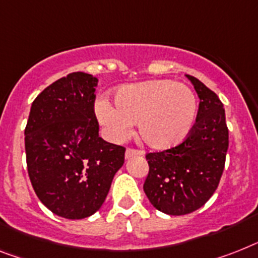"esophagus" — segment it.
Wrapping results in <instances>:
<instances>
[{"mask_svg": "<svg viewBox=\"0 0 258 258\" xmlns=\"http://www.w3.org/2000/svg\"><path fill=\"white\" fill-rule=\"evenodd\" d=\"M141 154H144L142 150H138V149H133V148H127L126 152H125V157H126V158H132V157H134V155H141Z\"/></svg>", "mask_w": 258, "mask_h": 258, "instance_id": "1", "label": "esophagus"}]
</instances>
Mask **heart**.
<instances>
[{
  "label": "heart",
  "mask_w": 258,
  "mask_h": 258,
  "mask_svg": "<svg viewBox=\"0 0 258 258\" xmlns=\"http://www.w3.org/2000/svg\"><path fill=\"white\" fill-rule=\"evenodd\" d=\"M116 105L97 100L99 122L114 141L124 140L138 121L140 136L149 146L167 149L180 144L197 122L198 100L191 88L174 80H150L117 89Z\"/></svg>",
  "instance_id": "1"
}]
</instances>
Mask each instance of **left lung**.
I'll use <instances>...</instances> for the list:
<instances>
[{
  "mask_svg": "<svg viewBox=\"0 0 258 258\" xmlns=\"http://www.w3.org/2000/svg\"><path fill=\"white\" fill-rule=\"evenodd\" d=\"M201 103L197 122L180 144L148 153L144 191L150 203L167 215H186L207 203L216 191L228 150L225 110L218 95L187 75Z\"/></svg>",
  "mask_w": 258,
  "mask_h": 258,
  "instance_id": "obj_1",
  "label": "left lung"
}]
</instances>
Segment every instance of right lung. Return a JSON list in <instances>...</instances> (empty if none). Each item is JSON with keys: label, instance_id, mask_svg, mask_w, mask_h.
I'll use <instances>...</instances> for the list:
<instances>
[{"label": "right lung", "instance_id": "right-lung-1", "mask_svg": "<svg viewBox=\"0 0 258 258\" xmlns=\"http://www.w3.org/2000/svg\"><path fill=\"white\" fill-rule=\"evenodd\" d=\"M97 79L72 72L33 101L25 127L30 182L52 214L84 219L103 206L125 148L99 137Z\"/></svg>", "mask_w": 258, "mask_h": 258}]
</instances>
